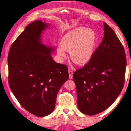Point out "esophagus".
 Listing matches in <instances>:
<instances>
[{
  "mask_svg": "<svg viewBox=\"0 0 131 131\" xmlns=\"http://www.w3.org/2000/svg\"><path fill=\"white\" fill-rule=\"evenodd\" d=\"M73 71L71 70H69V79H72L73 77Z\"/></svg>",
  "mask_w": 131,
  "mask_h": 131,
  "instance_id": "esophagus-1",
  "label": "esophagus"
}]
</instances>
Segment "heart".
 <instances>
[{"instance_id":"1","label":"heart","mask_w":131,"mask_h":131,"mask_svg":"<svg viewBox=\"0 0 131 131\" xmlns=\"http://www.w3.org/2000/svg\"><path fill=\"white\" fill-rule=\"evenodd\" d=\"M96 33L84 27H78L68 32L63 37L62 46L58 48L59 56H65V51H70V58L77 65L87 64L92 59L97 45Z\"/></svg>"}]
</instances>
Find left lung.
<instances>
[{
	"mask_svg": "<svg viewBox=\"0 0 131 131\" xmlns=\"http://www.w3.org/2000/svg\"><path fill=\"white\" fill-rule=\"evenodd\" d=\"M104 30L102 41L92 59L73 73L78 108L89 116L110 107L121 93L125 82V50L106 23H104Z\"/></svg>",
	"mask_w": 131,
	"mask_h": 131,
	"instance_id": "8db88e82",
	"label": "left lung"
}]
</instances>
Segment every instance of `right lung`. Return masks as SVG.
<instances>
[{"label":"right lung","instance_id":"right-lung-1","mask_svg":"<svg viewBox=\"0 0 131 131\" xmlns=\"http://www.w3.org/2000/svg\"><path fill=\"white\" fill-rule=\"evenodd\" d=\"M46 27L40 20L29 24L8 54L10 89L20 105L37 117L53 112L58 92L69 77L67 66L55 62L50 55L52 50L41 43Z\"/></svg>","mask_w":131,"mask_h":131}]
</instances>
